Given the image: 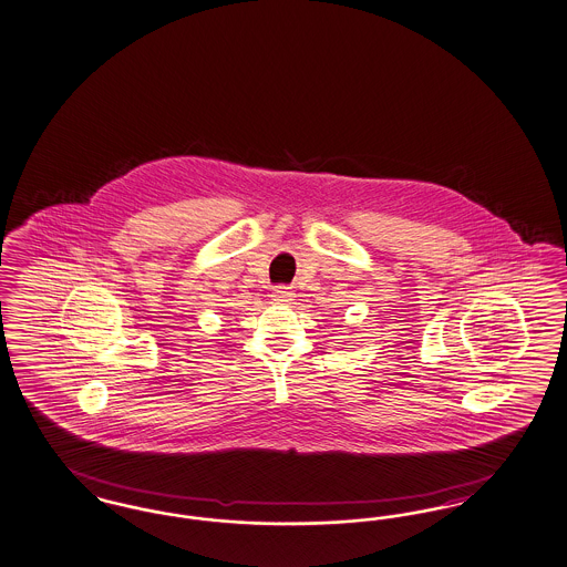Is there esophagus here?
I'll return each instance as SVG.
<instances>
[{"mask_svg":"<svg viewBox=\"0 0 567 567\" xmlns=\"http://www.w3.org/2000/svg\"><path fill=\"white\" fill-rule=\"evenodd\" d=\"M274 303H291L293 291L289 287H276L272 293Z\"/></svg>","mask_w":567,"mask_h":567,"instance_id":"esophagus-1","label":"esophagus"}]
</instances>
